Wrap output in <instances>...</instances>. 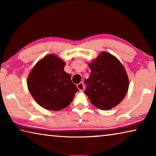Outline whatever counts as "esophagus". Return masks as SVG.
I'll return each mask as SVG.
<instances>
[{"label": "esophagus", "mask_w": 156, "mask_h": 156, "mask_svg": "<svg viewBox=\"0 0 156 156\" xmlns=\"http://www.w3.org/2000/svg\"><path fill=\"white\" fill-rule=\"evenodd\" d=\"M77 87L80 91H83L84 90V86L83 83H80L79 84H77Z\"/></svg>", "instance_id": "esophagus-1"}]
</instances>
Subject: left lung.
Here are the masks:
<instances>
[{
  "instance_id": "obj_1",
  "label": "left lung",
  "mask_w": 156,
  "mask_h": 156,
  "mask_svg": "<svg viewBox=\"0 0 156 156\" xmlns=\"http://www.w3.org/2000/svg\"><path fill=\"white\" fill-rule=\"evenodd\" d=\"M91 73L84 80V94L92 105L101 110H109L120 103L129 89V78L125 67L113 55L100 53L89 64Z\"/></svg>"
}]
</instances>
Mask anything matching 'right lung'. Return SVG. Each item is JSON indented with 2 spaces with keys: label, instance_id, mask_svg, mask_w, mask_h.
<instances>
[{
  "label": "right lung",
  "instance_id": "add662e5",
  "mask_svg": "<svg viewBox=\"0 0 156 156\" xmlns=\"http://www.w3.org/2000/svg\"><path fill=\"white\" fill-rule=\"evenodd\" d=\"M65 62L49 54L36 63L27 78V87L37 103L47 110L59 111L71 104L78 91L64 71Z\"/></svg>",
  "mask_w": 156,
  "mask_h": 156
}]
</instances>
